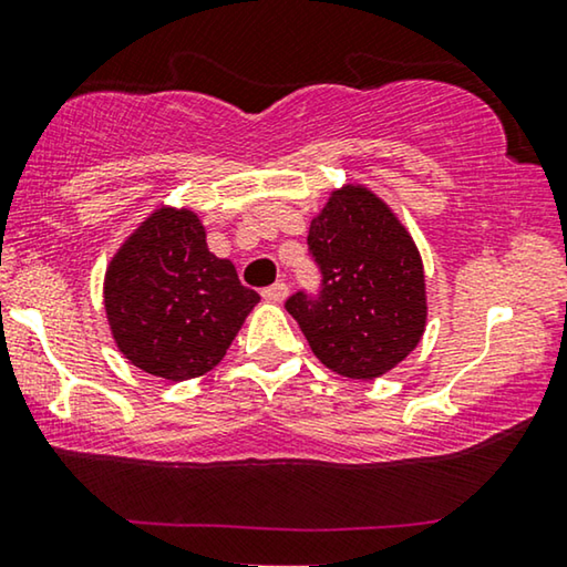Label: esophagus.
<instances>
[{
	"label": "esophagus",
	"mask_w": 567,
	"mask_h": 567,
	"mask_svg": "<svg viewBox=\"0 0 567 567\" xmlns=\"http://www.w3.org/2000/svg\"><path fill=\"white\" fill-rule=\"evenodd\" d=\"M287 292H290V287H287L285 282H275L269 285L261 290V298L269 300V302H282L287 298Z\"/></svg>",
	"instance_id": "obj_1"
}]
</instances>
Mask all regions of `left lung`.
I'll return each mask as SVG.
<instances>
[{
	"label": "left lung",
	"mask_w": 567,
	"mask_h": 567,
	"mask_svg": "<svg viewBox=\"0 0 567 567\" xmlns=\"http://www.w3.org/2000/svg\"><path fill=\"white\" fill-rule=\"evenodd\" d=\"M308 249L320 292H295L285 308L320 364L367 382L408 359L427 323L425 272L392 208L364 185H343L310 221Z\"/></svg>",
	"instance_id": "8db88e82"
}]
</instances>
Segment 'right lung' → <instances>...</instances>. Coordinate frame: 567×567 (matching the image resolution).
Masks as SVG:
<instances>
[{"mask_svg":"<svg viewBox=\"0 0 567 567\" xmlns=\"http://www.w3.org/2000/svg\"><path fill=\"white\" fill-rule=\"evenodd\" d=\"M257 302L231 261L210 255L188 208L150 214L106 267L104 308L116 349L171 382L214 369Z\"/></svg>","mask_w":567,"mask_h":567,"instance_id":"add662e5","label":"right lung"}]
</instances>
